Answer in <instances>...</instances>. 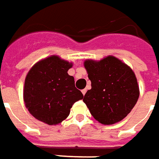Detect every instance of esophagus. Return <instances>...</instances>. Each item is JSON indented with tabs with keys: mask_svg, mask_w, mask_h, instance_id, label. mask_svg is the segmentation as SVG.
<instances>
[{
	"mask_svg": "<svg viewBox=\"0 0 159 159\" xmlns=\"http://www.w3.org/2000/svg\"><path fill=\"white\" fill-rule=\"evenodd\" d=\"M86 92H87V89H83V90H82V93H83V95H85V94H86Z\"/></svg>",
	"mask_w": 159,
	"mask_h": 159,
	"instance_id": "esophagus-1",
	"label": "esophagus"
}]
</instances>
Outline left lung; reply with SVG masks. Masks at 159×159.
<instances>
[{"instance_id":"1","label":"left lung","mask_w":159,"mask_h":159,"mask_svg":"<svg viewBox=\"0 0 159 159\" xmlns=\"http://www.w3.org/2000/svg\"><path fill=\"white\" fill-rule=\"evenodd\" d=\"M84 68L91 89L84 101L91 115L102 125L123 120L138 102L139 87L132 70L112 56L100 61L86 60Z\"/></svg>"}]
</instances>
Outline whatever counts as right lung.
Returning a JSON list of instances; mask_svg holds the SVG:
<instances>
[{"instance_id":"obj_1","label":"right lung","mask_w":159,"mask_h":159,"mask_svg":"<svg viewBox=\"0 0 159 159\" xmlns=\"http://www.w3.org/2000/svg\"><path fill=\"white\" fill-rule=\"evenodd\" d=\"M72 62L51 56L36 62L25 78L23 99L30 113L48 125L61 123L84 95L68 74Z\"/></svg>"}]
</instances>
